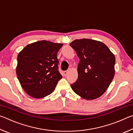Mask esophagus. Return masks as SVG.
I'll list each match as a JSON object with an SVG mask.
<instances>
[{
	"mask_svg": "<svg viewBox=\"0 0 133 133\" xmlns=\"http://www.w3.org/2000/svg\"><path fill=\"white\" fill-rule=\"evenodd\" d=\"M68 71H63V75L64 76H66L67 75V74H68Z\"/></svg>",
	"mask_w": 133,
	"mask_h": 133,
	"instance_id": "34e87169",
	"label": "esophagus"
}]
</instances>
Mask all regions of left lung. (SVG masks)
<instances>
[{
    "instance_id": "1",
    "label": "left lung",
    "mask_w": 133,
    "mask_h": 133,
    "mask_svg": "<svg viewBox=\"0 0 133 133\" xmlns=\"http://www.w3.org/2000/svg\"><path fill=\"white\" fill-rule=\"evenodd\" d=\"M70 45L80 58L78 79L71 85L72 89L85 100L100 97L114 78V55L104 43L95 40L76 39Z\"/></svg>"
}]
</instances>
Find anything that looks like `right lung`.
Here are the masks:
<instances>
[{
	"label": "right lung",
	"instance_id": "add662e5",
	"mask_svg": "<svg viewBox=\"0 0 133 133\" xmlns=\"http://www.w3.org/2000/svg\"><path fill=\"white\" fill-rule=\"evenodd\" d=\"M62 43L40 40L30 43L17 56L16 75L26 93L42 98L54 91L62 76L58 70V51Z\"/></svg>",
	"mask_w": 133,
	"mask_h": 133
}]
</instances>
